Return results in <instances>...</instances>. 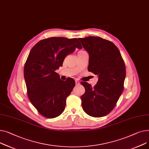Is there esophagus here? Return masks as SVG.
Instances as JSON below:
<instances>
[{
	"label": "esophagus",
	"mask_w": 149,
	"mask_h": 149,
	"mask_svg": "<svg viewBox=\"0 0 149 149\" xmlns=\"http://www.w3.org/2000/svg\"><path fill=\"white\" fill-rule=\"evenodd\" d=\"M75 83H76V85H79L80 84V82L79 81H77V80H76L75 81Z\"/></svg>",
	"instance_id": "obj_1"
}]
</instances>
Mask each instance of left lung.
<instances>
[{
	"label": "left lung",
	"mask_w": 149,
	"mask_h": 149,
	"mask_svg": "<svg viewBox=\"0 0 149 149\" xmlns=\"http://www.w3.org/2000/svg\"><path fill=\"white\" fill-rule=\"evenodd\" d=\"M89 54L88 70L98 75L94 87L81 82L85 89L82 107L94 117L105 116L116 107L124 89L126 67L120 52L112 42L98 37L78 38Z\"/></svg>",
	"instance_id": "obj_1"
}]
</instances>
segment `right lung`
<instances>
[{"mask_svg": "<svg viewBox=\"0 0 149 149\" xmlns=\"http://www.w3.org/2000/svg\"><path fill=\"white\" fill-rule=\"evenodd\" d=\"M76 47L82 48L77 38L50 37L38 41L30 51L24 67L27 94L43 117L55 118L65 109L75 82L71 77L61 81L55 70Z\"/></svg>", "mask_w": 149, "mask_h": 149, "instance_id": "right-lung-1", "label": "right lung"}]
</instances>
